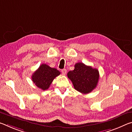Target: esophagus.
I'll use <instances>...</instances> for the list:
<instances>
[{"instance_id": "34e87169", "label": "esophagus", "mask_w": 132, "mask_h": 132, "mask_svg": "<svg viewBox=\"0 0 132 132\" xmlns=\"http://www.w3.org/2000/svg\"><path fill=\"white\" fill-rule=\"evenodd\" d=\"M61 71H62V74H63V75H65L66 74V73H67V70L65 69H62Z\"/></svg>"}]
</instances>
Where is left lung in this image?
Here are the masks:
<instances>
[{"instance_id": "8db88e82", "label": "left lung", "mask_w": 132, "mask_h": 132, "mask_svg": "<svg viewBox=\"0 0 132 132\" xmlns=\"http://www.w3.org/2000/svg\"><path fill=\"white\" fill-rule=\"evenodd\" d=\"M68 77L72 81L75 90L82 94H88L97 87L100 76L97 69L79 62L75 64L74 70L68 73Z\"/></svg>"}]
</instances>
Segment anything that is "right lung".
<instances>
[{"label":"right lung","instance_id":"obj_1","mask_svg":"<svg viewBox=\"0 0 132 132\" xmlns=\"http://www.w3.org/2000/svg\"><path fill=\"white\" fill-rule=\"evenodd\" d=\"M61 74L56 69L52 68L48 64H42L33 73L32 80L39 88L42 90L48 89L53 79Z\"/></svg>","mask_w":132,"mask_h":132}]
</instances>
